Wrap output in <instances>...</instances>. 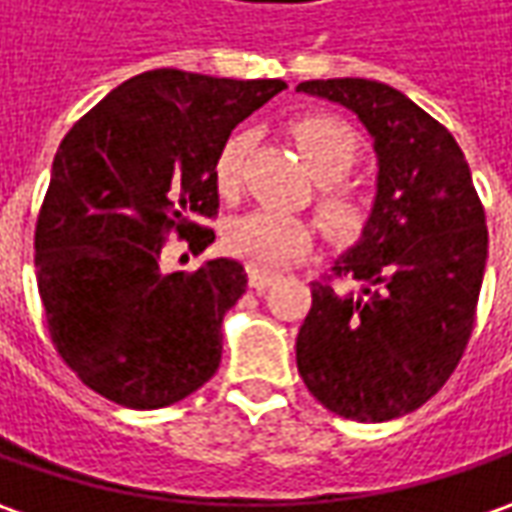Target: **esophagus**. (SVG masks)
Wrapping results in <instances>:
<instances>
[{
	"label": "esophagus",
	"instance_id": "34e87169",
	"mask_svg": "<svg viewBox=\"0 0 512 512\" xmlns=\"http://www.w3.org/2000/svg\"><path fill=\"white\" fill-rule=\"evenodd\" d=\"M272 280H277V274L269 272V269H257V266H249V286L255 291H263Z\"/></svg>",
	"mask_w": 512,
	"mask_h": 512
}]
</instances>
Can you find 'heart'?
I'll return each instance as SVG.
<instances>
[{
    "instance_id": "1",
    "label": "heart",
    "mask_w": 512,
    "mask_h": 512,
    "mask_svg": "<svg viewBox=\"0 0 512 512\" xmlns=\"http://www.w3.org/2000/svg\"><path fill=\"white\" fill-rule=\"evenodd\" d=\"M291 135L306 155L314 175L323 181L317 192L320 215L340 235L357 229L362 221L360 195L337 181L360 161L357 130L334 115H303L291 124ZM249 144H252V135L238 130L223 141L215 155V181L223 195H235L240 189ZM223 240L232 255L249 260L257 269H274L309 252L314 243V226L297 215L255 209L229 223Z\"/></svg>"
}]
</instances>
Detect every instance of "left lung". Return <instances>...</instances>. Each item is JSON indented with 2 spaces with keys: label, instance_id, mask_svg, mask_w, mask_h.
<instances>
[{
  "label": "left lung",
  "instance_id": "obj_1",
  "mask_svg": "<svg viewBox=\"0 0 512 512\" xmlns=\"http://www.w3.org/2000/svg\"><path fill=\"white\" fill-rule=\"evenodd\" d=\"M297 90L357 113L379 161L362 240L311 283L297 371L331 414L388 422L425 405L465 354L487 263L485 206L456 138L399 90L371 79Z\"/></svg>",
  "mask_w": 512,
  "mask_h": 512
}]
</instances>
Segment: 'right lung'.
I'll use <instances>...</instances> for the list:
<instances>
[{
  "label": "right lung",
  "instance_id": "obj_1",
  "mask_svg": "<svg viewBox=\"0 0 512 512\" xmlns=\"http://www.w3.org/2000/svg\"><path fill=\"white\" fill-rule=\"evenodd\" d=\"M283 87L147 70L59 144L33 238L39 297L59 357L115 405L167 408L218 371L223 314L246 272L218 257L164 274L161 252L169 235L198 252L215 240L198 223L221 206L215 155Z\"/></svg>",
  "mask_w": 512,
  "mask_h": 512
}]
</instances>
